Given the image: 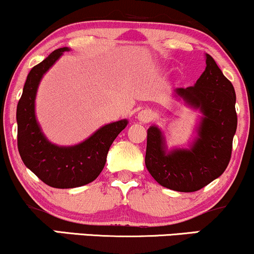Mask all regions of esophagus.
<instances>
[{"instance_id":"esophagus-1","label":"esophagus","mask_w":254,"mask_h":254,"mask_svg":"<svg viewBox=\"0 0 254 254\" xmlns=\"http://www.w3.org/2000/svg\"><path fill=\"white\" fill-rule=\"evenodd\" d=\"M137 118H138V121L142 122V123H148V122L151 121V118H153V112H151V110L149 109H143L139 111L138 115H137Z\"/></svg>"}]
</instances>
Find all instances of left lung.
<instances>
[{"instance_id":"8db88e82","label":"left lung","mask_w":254,"mask_h":254,"mask_svg":"<svg viewBox=\"0 0 254 254\" xmlns=\"http://www.w3.org/2000/svg\"><path fill=\"white\" fill-rule=\"evenodd\" d=\"M205 63L194 86L176 89V97L203 115L190 148L167 151L162 131L155 125L147 131V170L160 185L174 191L203 189L226 171L232 156L238 125L235 90L210 55H205Z\"/></svg>"}]
</instances>
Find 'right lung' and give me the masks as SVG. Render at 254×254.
Instances as JSON below:
<instances>
[{
    "mask_svg": "<svg viewBox=\"0 0 254 254\" xmlns=\"http://www.w3.org/2000/svg\"><path fill=\"white\" fill-rule=\"evenodd\" d=\"M61 48L31 69L16 107L17 149L25 166L51 188L72 189L98 178L106 162L111 144L127 125V119L104 125L86 141L71 147H60L48 141L34 112L38 86L43 75L68 51Z\"/></svg>",
    "mask_w": 254,
    "mask_h": 254,
    "instance_id": "add662e5",
    "label": "right lung"
}]
</instances>
